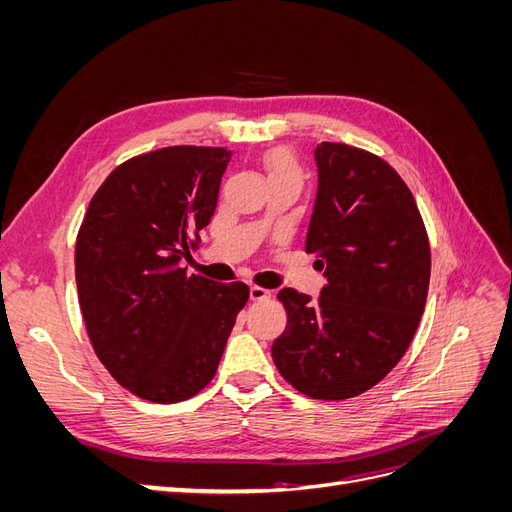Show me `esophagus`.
Segmentation results:
<instances>
[{"label": "esophagus", "instance_id": "1", "mask_svg": "<svg viewBox=\"0 0 512 512\" xmlns=\"http://www.w3.org/2000/svg\"><path fill=\"white\" fill-rule=\"evenodd\" d=\"M250 299H252V301H265V299H271V290L262 288V286H252V288H250Z\"/></svg>", "mask_w": 512, "mask_h": 512}]
</instances>
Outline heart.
Listing matches in <instances>:
<instances>
[{
    "label": "heart",
    "mask_w": 512,
    "mask_h": 512,
    "mask_svg": "<svg viewBox=\"0 0 512 512\" xmlns=\"http://www.w3.org/2000/svg\"><path fill=\"white\" fill-rule=\"evenodd\" d=\"M265 168H267V177L269 183L271 181H292V183H299L303 185V168L294 156L292 151L288 149H275L273 153L265 158Z\"/></svg>",
    "instance_id": "1"
}]
</instances>
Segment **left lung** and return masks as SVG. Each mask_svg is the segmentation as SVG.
Instances as JSON below:
<instances>
[{"instance_id": "obj_1", "label": "left lung", "mask_w": 512, "mask_h": 512, "mask_svg": "<svg viewBox=\"0 0 512 512\" xmlns=\"http://www.w3.org/2000/svg\"><path fill=\"white\" fill-rule=\"evenodd\" d=\"M316 164L305 252L329 284L316 301L280 290L288 324L271 354L299 393L339 401L369 391L406 354L425 312L431 250L416 200L389 162L322 143Z\"/></svg>"}]
</instances>
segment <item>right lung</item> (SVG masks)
I'll return each mask as SVG.
<instances>
[{"label": "right lung", "mask_w": 512, "mask_h": 512, "mask_svg": "<svg viewBox=\"0 0 512 512\" xmlns=\"http://www.w3.org/2000/svg\"><path fill=\"white\" fill-rule=\"evenodd\" d=\"M226 147L175 145L119 164L91 198L74 271L89 342L123 389L177 404L213 380L243 282L181 267L218 205Z\"/></svg>", "instance_id": "1"}]
</instances>
